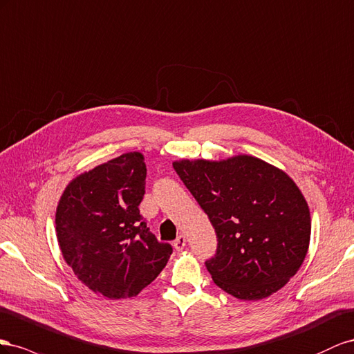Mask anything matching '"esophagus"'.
<instances>
[{
    "label": "esophagus",
    "mask_w": 354,
    "mask_h": 354,
    "mask_svg": "<svg viewBox=\"0 0 354 354\" xmlns=\"http://www.w3.org/2000/svg\"><path fill=\"white\" fill-rule=\"evenodd\" d=\"M185 245H187V239H185V236H183V234H180V236L174 241V248H175L176 250H183V249L185 248Z\"/></svg>",
    "instance_id": "obj_1"
}]
</instances>
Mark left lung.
I'll list each match as a JSON object with an SVG mask.
<instances>
[{
	"label": "left lung",
	"instance_id": "1",
	"mask_svg": "<svg viewBox=\"0 0 354 354\" xmlns=\"http://www.w3.org/2000/svg\"><path fill=\"white\" fill-rule=\"evenodd\" d=\"M174 167L218 237L206 268L227 294L258 301L297 274L310 246L306 197L286 171L254 156L176 160Z\"/></svg>",
	"mask_w": 354,
	"mask_h": 354
}]
</instances>
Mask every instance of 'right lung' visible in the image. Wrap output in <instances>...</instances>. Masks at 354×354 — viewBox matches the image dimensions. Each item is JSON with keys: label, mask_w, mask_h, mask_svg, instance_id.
Segmentation results:
<instances>
[{"label": "right lung", "mask_w": 354, "mask_h": 354, "mask_svg": "<svg viewBox=\"0 0 354 354\" xmlns=\"http://www.w3.org/2000/svg\"><path fill=\"white\" fill-rule=\"evenodd\" d=\"M142 153H126L77 175L56 207V237L77 279L108 299L136 297L167 264L139 214L145 194Z\"/></svg>", "instance_id": "obj_1"}]
</instances>
